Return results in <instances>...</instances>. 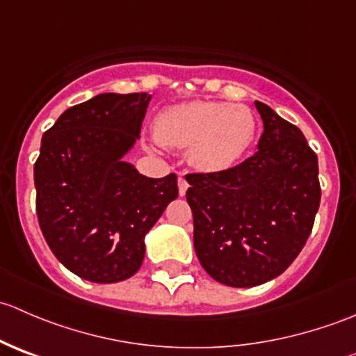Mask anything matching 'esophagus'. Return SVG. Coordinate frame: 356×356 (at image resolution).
<instances>
[{
  "mask_svg": "<svg viewBox=\"0 0 356 356\" xmlns=\"http://www.w3.org/2000/svg\"><path fill=\"white\" fill-rule=\"evenodd\" d=\"M177 186H179V195L181 196H184L186 195V191H188V188H189V184H188V181H186L184 177H179V181H177Z\"/></svg>",
  "mask_w": 356,
  "mask_h": 356,
  "instance_id": "obj_1",
  "label": "esophagus"
}]
</instances>
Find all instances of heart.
I'll use <instances>...</instances> for the list:
<instances>
[{"label":"heart","mask_w":356,"mask_h":356,"mask_svg":"<svg viewBox=\"0 0 356 356\" xmlns=\"http://www.w3.org/2000/svg\"><path fill=\"white\" fill-rule=\"evenodd\" d=\"M254 132L251 110L231 103H181L156 118L158 139L175 148H189V161L208 174L234 167L253 145Z\"/></svg>","instance_id":"b5f03b06"}]
</instances>
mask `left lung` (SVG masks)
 Listing matches in <instances>:
<instances>
[{"label": "left lung", "mask_w": 356, "mask_h": 356, "mask_svg": "<svg viewBox=\"0 0 356 356\" xmlns=\"http://www.w3.org/2000/svg\"><path fill=\"white\" fill-rule=\"evenodd\" d=\"M264 132L258 152L217 174L186 175L195 250L210 277L253 288L300 254L321 204L318 160L296 125L254 102Z\"/></svg>", "instance_id": "1"}]
</instances>
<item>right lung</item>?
I'll use <instances>...</instances> for the list:
<instances>
[{
    "label": "right lung",
    "instance_id": "obj_1",
    "mask_svg": "<svg viewBox=\"0 0 356 356\" xmlns=\"http://www.w3.org/2000/svg\"><path fill=\"white\" fill-rule=\"evenodd\" d=\"M152 95L103 92L63 111L34 165L35 210L53 254L86 281L132 277L145 238L177 198V175L152 179L124 160Z\"/></svg>",
    "mask_w": 356,
    "mask_h": 356
}]
</instances>
